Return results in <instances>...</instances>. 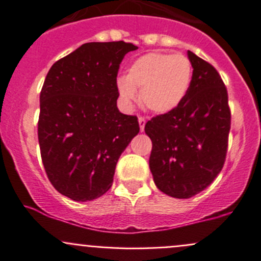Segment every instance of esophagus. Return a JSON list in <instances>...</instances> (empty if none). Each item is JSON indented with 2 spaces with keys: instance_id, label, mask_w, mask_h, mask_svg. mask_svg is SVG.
Listing matches in <instances>:
<instances>
[{
  "instance_id": "1",
  "label": "esophagus",
  "mask_w": 261,
  "mask_h": 261,
  "mask_svg": "<svg viewBox=\"0 0 261 261\" xmlns=\"http://www.w3.org/2000/svg\"><path fill=\"white\" fill-rule=\"evenodd\" d=\"M145 117H143V116H140L139 117V125H140V131H144V128H145Z\"/></svg>"
}]
</instances>
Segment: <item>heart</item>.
<instances>
[{
    "mask_svg": "<svg viewBox=\"0 0 261 261\" xmlns=\"http://www.w3.org/2000/svg\"><path fill=\"white\" fill-rule=\"evenodd\" d=\"M193 75L188 57L169 53H149L134 60L125 78L117 81L121 101L131 106L140 91V101L155 114H168L186 98Z\"/></svg>",
    "mask_w": 261,
    "mask_h": 261,
    "instance_id": "obj_1",
    "label": "heart"
}]
</instances>
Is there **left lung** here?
Wrapping results in <instances>:
<instances>
[{
	"label": "left lung",
	"instance_id": "left-lung-1",
	"mask_svg": "<svg viewBox=\"0 0 261 261\" xmlns=\"http://www.w3.org/2000/svg\"><path fill=\"white\" fill-rule=\"evenodd\" d=\"M193 65L183 102L147 121L152 149L149 167L155 184L174 198H191L215 180L225 164L231 111L227 88L216 68L188 51Z\"/></svg>",
	"mask_w": 261,
	"mask_h": 261
}]
</instances>
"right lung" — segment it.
<instances>
[{
    "label": "right lung",
    "instance_id": "1",
    "mask_svg": "<svg viewBox=\"0 0 261 261\" xmlns=\"http://www.w3.org/2000/svg\"><path fill=\"white\" fill-rule=\"evenodd\" d=\"M131 43H86L53 64L40 92L38 138L50 183L78 202L96 199L114 181L123 150L140 131L118 111L117 73Z\"/></svg>",
    "mask_w": 261,
    "mask_h": 261
}]
</instances>
